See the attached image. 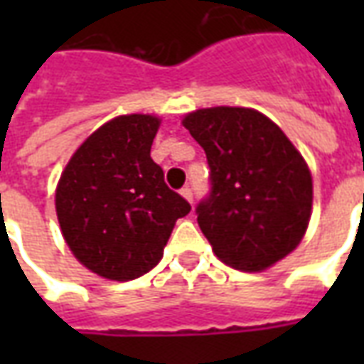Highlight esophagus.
Returning a JSON list of instances; mask_svg holds the SVG:
<instances>
[{
  "mask_svg": "<svg viewBox=\"0 0 364 364\" xmlns=\"http://www.w3.org/2000/svg\"><path fill=\"white\" fill-rule=\"evenodd\" d=\"M181 195L185 198H187V200H189V203H193V197H195V195H193V189H191V187H183L181 189Z\"/></svg>",
  "mask_w": 364,
  "mask_h": 364,
  "instance_id": "esophagus-1",
  "label": "esophagus"
}]
</instances>
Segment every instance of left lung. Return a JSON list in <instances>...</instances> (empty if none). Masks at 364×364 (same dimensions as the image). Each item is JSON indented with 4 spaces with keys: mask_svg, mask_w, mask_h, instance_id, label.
<instances>
[{
    "mask_svg": "<svg viewBox=\"0 0 364 364\" xmlns=\"http://www.w3.org/2000/svg\"><path fill=\"white\" fill-rule=\"evenodd\" d=\"M183 124L210 167L197 222L216 257L252 273L289 255L308 228L312 175L284 132L242 107L200 109Z\"/></svg>",
    "mask_w": 364,
    "mask_h": 364,
    "instance_id": "1",
    "label": "left lung"
}]
</instances>
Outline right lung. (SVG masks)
<instances>
[{"instance_id":"add662e5","label":"right lung","mask_w":364,"mask_h":364,"mask_svg":"<svg viewBox=\"0 0 364 364\" xmlns=\"http://www.w3.org/2000/svg\"><path fill=\"white\" fill-rule=\"evenodd\" d=\"M158 128L150 114L109 120L60 177L56 213L64 240L82 265L111 281H132L156 267L175 220L191 213L150 158Z\"/></svg>"}]
</instances>
